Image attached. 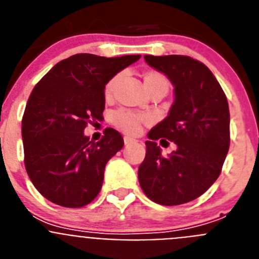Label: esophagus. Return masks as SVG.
Instances as JSON below:
<instances>
[{"label": "esophagus", "instance_id": "esophagus-1", "mask_svg": "<svg viewBox=\"0 0 259 259\" xmlns=\"http://www.w3.org/2000/svg\"><path fill=\"white\" fill-rule=\"evenodd\" d=\"M134 143H136V139H134V137L131 136H124L125 145H130V144H134Z\"/></svg>", "mask_w": 259, "mask_h": 259}]
</instances>
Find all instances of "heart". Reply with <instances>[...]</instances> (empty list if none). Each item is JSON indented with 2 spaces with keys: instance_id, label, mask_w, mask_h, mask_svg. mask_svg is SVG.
Wrapping results in <instances>:
<instances>
[{
  "instance_id": "heart-1",
  "label": "heart",
  "mask_w": 259,
  "mask_h": 259,
  "mask_svg": "<svg viewBox=\"0 0 259 259\" xmlns=\"http://www.w3.org/2000/svg\"><path fill=\"white\" fill-rule=\"evenodd\" d=\"M119 79V75L114 76L113 79L109 80V83L105 87V93L110 95V92L113 91L114 85H115L116 80ZM144 85H145L146 91L155 88V87H163L168 91V81L166 77L159 72H148L144 76ZM144 116L139 115V114L131 113V111H125V110H119L114 114L113 122L118 125L119 128H122L123 131L130 132V134H135L139 131L140 124L144 122Z\"/></svg>"
}]
</instances>
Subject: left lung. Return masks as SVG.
Masks as SVG:
<instances>
[{
  "label": "left lung",
  "instance_id": "obj_1",
  "mask_svg": "<svg viewBox=\"0 0 259 259\" xmlns=\"http://www.w3.org/2000/svg\"><path fill=\"white\" fill-rule=\"evenodd\" d=\"M150 67L174 85L168 115L150 130L139 182L152 201L174 206L200 197L218 179L230 148L227 97L206 66L185 56H145ZM177 149L161 155L156 140Z\"/></svg>",
  "mask_w": 259,
  "mask_h": 259
}]
</instances>
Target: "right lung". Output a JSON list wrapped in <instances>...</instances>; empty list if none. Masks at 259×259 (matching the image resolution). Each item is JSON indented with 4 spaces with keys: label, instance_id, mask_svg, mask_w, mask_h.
I'll return each mask as SVG.
<instances>
[{
    "label": "right lung",
    "instance_id": "add662e5",
    "mask_svg": "<svg viewBox=\"0 0 259 259\" xmlns=\"http://www.w3.org/2000/svg\"><path fill=\"white\" fill-rule=\"evenodd\" d=\"M140 57L75 54L58 62L32 91L22 120L24 164L35 188L53 203L85 206L101 191L105 166L124 141L114 128H106L97 143L84 130L102 118L109 80Z\"/></svg>",
    "mask_w": 259,
    "mask_h": 259
}]
</instances>
